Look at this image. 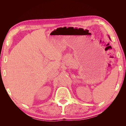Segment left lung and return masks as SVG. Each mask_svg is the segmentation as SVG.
<instances>
[{"instance_id": "8db88e82", "label": "left lung", "mask_w": 126, "mask_h": 126, "mask_svg": "<svg viewBox=\"0 0 126 126\" xmlns=\"http://www.w3.org/2000/svg\"><path fill=\"white\" fill-rule=\"evenodd\" d=\"M109 38H110V37H109Z\"/></svg>"}]
</instances>
